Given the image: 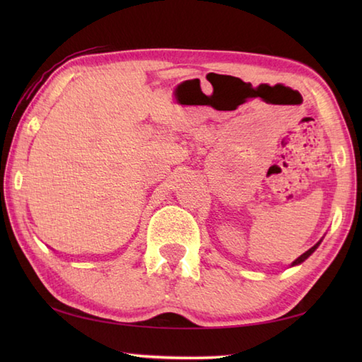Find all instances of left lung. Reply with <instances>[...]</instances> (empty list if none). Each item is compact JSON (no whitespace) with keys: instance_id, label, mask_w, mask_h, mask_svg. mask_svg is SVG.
I'll use <instances>...</instances> for the list:
<instances>
[{"instance_id":"left-lung-1","label":"left lung","mask_w":362,"mask_h":362,"mask_svg":"<svg viewBox=\"0 0 362 362\" xmlns=\"http://www.w3.org/2000/svg\"><path fill=\"white\" fill-rule=\"evenodd\" d=\"M319 244H320V241H319L317 244H314V245H313V247H311L310 250H306V252L303 253V255H300V257H298V258H297V259L294 261V263H292L291 266H297V264H300V263H303V261H305L306 258H308V257L311 255V253H313L314 250H316V249L319 247Z\"/></svg>"}]
</instances>
